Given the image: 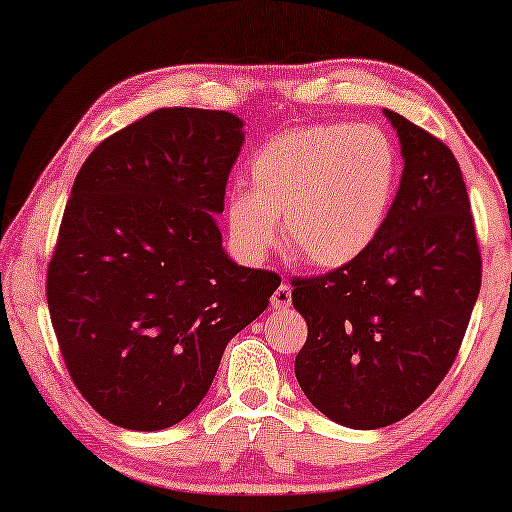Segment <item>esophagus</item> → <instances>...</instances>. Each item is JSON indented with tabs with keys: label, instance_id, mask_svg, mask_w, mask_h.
<instances>
[{
	"label": "esophagus",
	"instance_id": "esophagus-1",
	"mask_svg": "<svg viewBox=\"0 0 512 512\" xmlns=\"http://www.w3.org/2000/svg\"><path fill=\"white\" fill-rule=\"evenodd\" d=\"M272 305L277 307V310H286V307H291V286L289 284H279L277 291L272 293Z\"/></svg>",
	"mask_w": 512,
	"mask_h": 512
}]
</instances>
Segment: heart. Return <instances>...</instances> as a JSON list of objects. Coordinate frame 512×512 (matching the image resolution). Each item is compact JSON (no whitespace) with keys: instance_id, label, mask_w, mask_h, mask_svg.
<instances>
[{"instance_id":"b5f03b06","label":"heart","mask_w":512,"mask_h":512,"mask_svg":"<svg viewBox=\"0 0 512 512\" xmlns=\"http://www.w3.org/2000/svg\"><path fill=\"white\" fill-rule=\"evenodd\" d=\"M251 188L228 193L230 235L249 256L286 247L312 268H342L373 247L398 184L396 146L375 125L312 123L258 146Z\"/></svg>"}]
</instances>
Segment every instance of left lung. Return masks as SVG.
Wrapping results in <instances>:
<instances>
[{"label": "left lung", "mask_w": 512, "mask_h": 512, "mask_svg": "<svg viewBox=\"0 0 512 512\" xmlns=\"http://www.w3.org/2000/svg\"><path fill=\"white\" fill-rule=\"evenodd\" d=\"M384 114L401 142L403 177L380 237L352 263L291 282L293 307L307 321L298 384L349 429L401 422L436 391L482 282L457 158L408 118Z\"/></svg>", "instance_id": "obj_1"}]
</instances>
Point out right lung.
Returning a JSON list of instances; mask_svg holds the SVG:
<instances>
[{"label":"right lung","mask_w":512,"mask_h":512,"mask_svg":"<svg viewBox=\"0 0 512 512\" xmlns=\"http://www.w3.org/2000/svg\"><path fill=\"white\" fill-rule=\"evenodd\" d=\"M242 125L228 111L156 109L95 146L74 179L48 310L76 389L123 429L191 415L230 338L282 284L221 247L214 214Z\"/></svg>","instance_id":"add662e5"}]
</instances>
